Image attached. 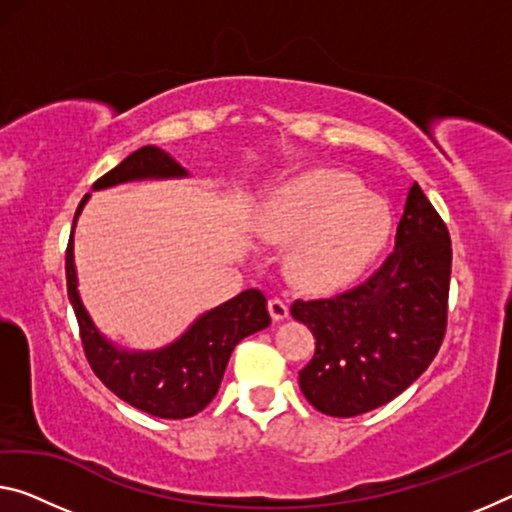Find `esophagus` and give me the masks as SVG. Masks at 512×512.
Wrapping results in <instances>:
<instances>
[{"label":"esophagus","instance_id":"1","mask_svg":"<svg viewBox=\"0 0 512 512\" xmlns=\"http://www.w3.org/2000/svg\"><path fill=\"white\" fill-rule=\"evenodd\" d=\"M267 309H270V316H272V320H277V322L286 320V318H288V313H290L288 304L283 302V300H279V297H272V300L267 302Z\"/></svg>","mask_w":512,"mask_h":512}]
</instances>
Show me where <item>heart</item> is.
I'll use <instances>...</instances> for the list:
<instances>
[{
    "label": "heart",
    "instance_id": "b5f03b06",
    "mask_svg": "<svg viewBox=\"0 0 512 512\" xmlns=\"http://www.w3.org/2000/svg\"><path fill=\"white\" fill-rule=\"evenodd\" d=\"M258 238L293 245L288 265L306 288L332 290L355 281L387 245L391 215L355 178L316 171L281 190L261 210Z\"/></svg>",
    "mask_w": 512,
    "mask_h": 512
}]
</instances>
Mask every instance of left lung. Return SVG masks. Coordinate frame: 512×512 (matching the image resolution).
I'll use <instances>...</instances> for the list:
<instances>
[{"label": "left lung", "mask_w": 512, "mask_h": 512, "mask_svg": "<svg viewBox=\"0 0 512 512\" xmlns=\"http://www.w3.org/2000/svg\"><path fill=\"white\" fill-rule=\"evenodd\" d=\"M451 238L419 185L396 249L371 279L329 300H297L290 316L316 336L300 389L318 412L359 416L400 396L435 359L446 332Z\"/></svg>", "instance_id": "left-lung-1"}]
</instances>
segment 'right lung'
Listing matches in <instances>:
<instances>
[{
	"label": "right lung",
	"instance_id": "add662e5",
	"mask_svg": "<svg viewBox=\"0 0 512 512\" xmlns=\"http://www.w3.org/2000/svg\"><path fill=\"white\" fill-rule=\"evenodd\" d=\"M190 171L180 167L167 151L157 146H141L125 160L93 183V192L107 190L135 180L187 178ZM91 194L77 206L73 231ZM73 233L66 251L68 300L80 325L86 359L102 384L137 410L157 419H187L199 414L217 396L219 384L229 364L231 352L242 338L270 325L267 300L261 290L249 288L201 313L176 341L157 350L121 348L100 332L77 290V270Z\"/></svg>",
	"mask_w": 512,
	"mask_h": 512
}]
</instances>
